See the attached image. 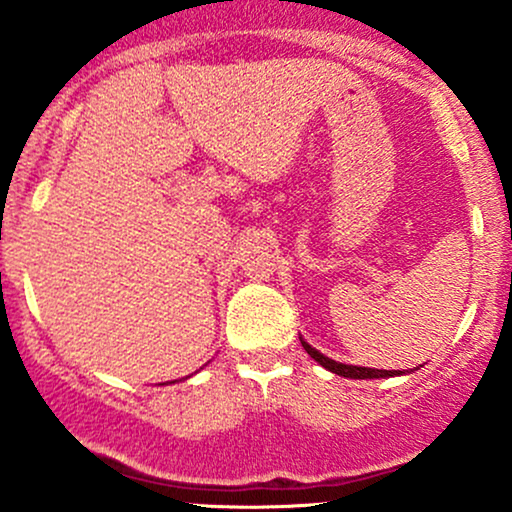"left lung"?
Masks as SVG:
<instances>
[{"label":"left lung","mask_w":512,"mask_h":512,"mask_svg":"<svg viewBox=\"0 0 512 512\" xmlns=\"http://www.w3.org/2000/svg\"><path fill=\"white\" fill-rule=\"evenodd\" d=\"M303 349L308 351L310 356L315 358L320 366H325L327 370H332V373L337 375H344V378H354V380H366V378H390V375H397V370H378V368H361V366H346V363H339V361H332V358H327L325 354H320V351L313 349L308 342H303ZM402 373V370H399Z\"/></svg>","instance_id":"obj_1"}]
</instances>
